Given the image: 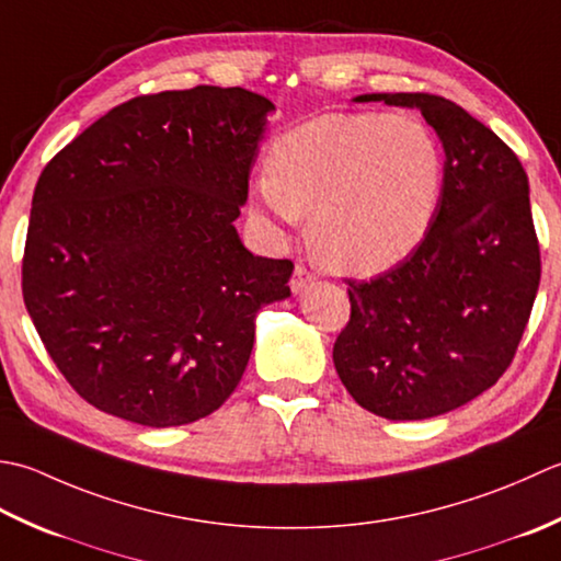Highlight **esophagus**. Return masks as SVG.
Wrapping results in <instances>:
<instances>
[{
  "mask_svg": "<svg viewBox=\"0 0 561 561\" xmlns=\"http://www.w3.org/2000/svg\"><path fill=\"white\" fill-rule=\"evenodd\" d=\"M312 278H314V276H312L310 271H307L302 264H297L295 271H293V276H290V290H293V293L305 290L307 285L312 283Z\"/></svg>",
  "mask_w": 561,
  "mask_h": 561,
  "instance_id": "esophagus-1",
  "label": "esophagus"
}]
</instances>
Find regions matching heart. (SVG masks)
I'll return each instance as SVG.
<instances>
[{
  "label": "heart",
  "mask_w": 561,
  "mask_h": 561,
  "mask_svg": "<svg viewBox=\"0 0 561 561\" xmlns=\"http://www.w3.org/2000/svg\"><path fill=\"white\" fill-rule=\"evenodd\" d=\"M443 152L409 113H324L285 130L268 150L254 201L273 222L312 215L310 239L327 266L353 276L392 268L436 217Z\"/></svg>",
  "instance_id": "obj_1"
}]
</instances>
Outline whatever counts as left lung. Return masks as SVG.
Wrapping results in <instances>:
<instances>
[{"instance_id": "left-lung-1", "label": "left lung", "mask_w": 561, "mask_h": 561, "mask_svg": "<svg viewBox=\"0 0 561 561\" xmlns=\"http://www.w3.org/2000/svg\"><path fill=\"white\" fill-rule=\"evenodd\" d=\"M419 108L445 164L436 217L411 254L368 283L348 280L351 319L334 344L341 382L392 421L453 411L496 385L540 285L528 174L484 123L436 94H363Z\"/></svg>"}]
</instances>
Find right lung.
<instances>
[{"label": "right lung", "mask_w": 561, "mask_h": 561, "mask_svg": "<svg viewBox=\"0 0 561 561\" xmlns=\"http://www.w3.org/2000/svg\"><path fill=\"white\" fill-rule=\"evenodd\" d=\"M273 108L242 87L135 96L45 164L21 288L91 407L184 426L242 380L256 312L290 295L293 261L254 256L234 227Z\"/></svg>", "instance_id": "obj_1"}]
</instances>
